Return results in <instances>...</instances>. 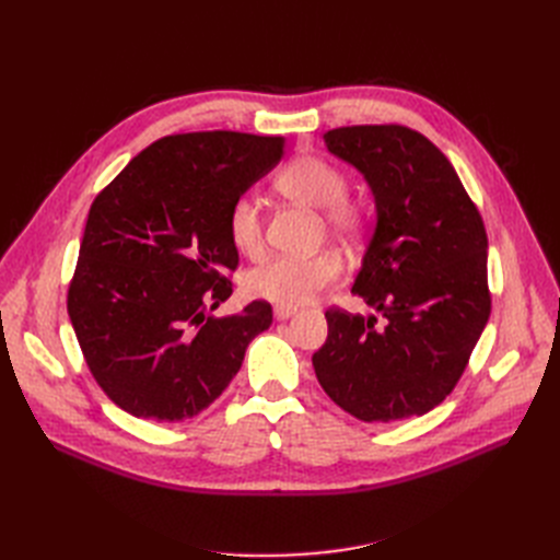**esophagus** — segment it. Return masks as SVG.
I'll return each instance as SVG.
<instances>
[{"instance_id": "34e87169", "label": "esophagus", "mask_w": 560, "mask_h": 560, "mask_svg": "<svg viewBox=\"0 0 560 560\" xmlns=\"http://www.w3.org/2000/svg\"><path fill=\"white\" fill-rule=\"evenodd\" d=\"M273 315H276V319H290L292 315H296V308L294 306H276Z\"/></svg>"}]
</instances>
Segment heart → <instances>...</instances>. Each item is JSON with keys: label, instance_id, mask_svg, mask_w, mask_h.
Masks as SVG:
<instances>
[{"label": "heart", "instance_id": "obj_1", "mask_svg": "<svg viewBox=\"0 0 560 560\" xmlns=\"http://www.w3.org/2000/svg\"><path fill=\"white\" fill-rule=\"evenodd\" d=\"M276 189L301 206L322 210V224L341 241H358L369 226L371 210L362 198L348 196L343 171L319 156H299L287 163L276 177ZM231 245L245 257H257L264 249V222L259 202L252 196L233 200L226 217ZM341 257L317 252L313 257H276L249 268L243 284L254 299L278 306H301L341 276Z\"/></svg>", "mask_w": 560, "mask_h": 560}]
</instances>
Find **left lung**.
<instances>
[{"label":"left lung","mask_w":560,"mask_h":560,"mask_svg":"<svg viewBox=\"0 0 560 560\" xmlns=\"http://www.w3.org/2000/svg\"><path fill=\"white\" fill-rule=\"evenodd\" d=\"M325 144L374 194L376 229L352 294L376 313H325L315 376L358 420L422 416L460 381L490 315L481 214L451 161L411 128H334Z\"/></svg>","instance_id":"8db88e82"}]
</instances>
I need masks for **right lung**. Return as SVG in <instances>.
Listing matches in <instances>:
<instances>
[{"mask_svg": "<svg viewBox=\"0 0 560 560\" xmlns=\"http://www.w3.org/2000/svg\"><path fill=\"white\" fill-rule=\"evenodd\" d=\"M284 138L208 130L167 135L140 151L93 200L67 292L93 378L126 413L198 416L238 374L273 311L252 301L210 317L238 268L226 217L273 171Z\"/></svg>", "mask_w": 560, "mask_h": 560, "instance_id": "1", "label": "right lung"}]
</instances>
